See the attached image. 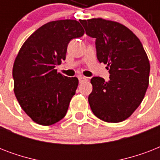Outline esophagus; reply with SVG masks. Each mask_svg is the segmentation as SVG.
Masks as SVG:
<instances>
[{
	"instance_id": "obj_1",
	"label": "esophagus",
	"mask_w": 160,
	"mask_h": 160,
	"mask_svg": "<svg viewBox=\"0 0 160 160\" xmlns=\"http://www.w3.org/2000/svg\"><path fill=\"white\" fill-rule=\"evenodd\" d=\"M87 78L84 77V76H79V81H80V84H82V83L85 82V81H87Z\"/></svg>"
}]
</instances>
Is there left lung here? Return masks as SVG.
<instances>
[{
    "label": "left lung",
    "mask_w": 160,
    "mask_h": 160,
    "mask_svg": "<svg viewBox=\"0 0 160 160\" xmlns=\"http://www.w3.org/2000/svg\"><path fill=\"white\" fill-rule=\"evenodd\" d=\"M95 38L97 58L107 65L109 80L93 77L88 100L95 116L108 123L128 119L141 104L149 86V58L139 39L129 28L102 18L80 20Z\"/></svg>",
    "instance_id": "1"
}]
</instances>
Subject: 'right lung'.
<instances>
[{
  "instance_id": "obj_1",
  "label": "right lung",
  "mask_w": 160,
  "mask_h": 160,
  "mask_svg": "<svg viewBox=\"0 0 160 160\" xmlns=\"http://www.w3.org/2000/svg\"><path fill=\"white\" fill-rule=\"evenodd\" d=\"M85 31L75 20L45 24L29 36L14 62V92L21 109L36 124L47 126L66 114L79 80L57 72L72 39Z\"/></svg>"
}]
</instances>
